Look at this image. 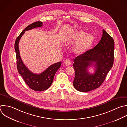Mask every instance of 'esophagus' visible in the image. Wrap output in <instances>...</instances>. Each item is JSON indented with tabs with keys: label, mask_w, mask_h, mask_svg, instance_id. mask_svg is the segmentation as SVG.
Listing matches in <instances>:
<instances>
[{
	"label": "esophagus",
	"mask_w": 127,
	"mask_h": 127,
	"mask_svg": "<svg viewBox=\"0 0 127 127\" xmlns=\"http://www.w3.org/2000/svg\"><path fill=\"white\" fill-rule=\"evenodd\" d=\"M64 64L66 65V66H69L71 64V61L69 59H67L64 62Z\"/></svg>",
	"instance_id": "esophagus-1"
}]
</instances>
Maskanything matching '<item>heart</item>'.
Instances as JSON below:
<instances>
[{
  "label": "heart",
  "mask_w": 127,
  "mask_h": 127,
  "mask_svg": "<svg viewBox=\"0 0 127 127\" xmlns=\"http://www.w3.org/2000/svg\"><path fill=\"white\" fill-rule=\"evenodd\" d=\"M81 40L74 47V51L78 54H82L85 52L93 44L95 37L91 34H87L82 30H77L70 34L67 37L70 42Z\"/></svg>",
  "instance_id": "b5f03b06"
}]
</instances>
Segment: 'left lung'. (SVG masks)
<instances>
[{
  "label": "left lung",
  "instance_id": "8db88e82",
  "mask_svg": "<svg viewBox=\"0 0 127 127\" xmlns=\"http://www.w3.org/2000/svg\"><path fill=\"white\" fill-rule=\"evenodd\" d=\"M114 46L113 39L103 29L99 43L74 59L75 77L73 85L77 90L88 92L98 88L103 83L113 65ZM91 65L95 68L94 74L88 71L87 68Z\"/></svg>",
  "mask_w": 127,
  "mask_h": 127
}]
</instances>
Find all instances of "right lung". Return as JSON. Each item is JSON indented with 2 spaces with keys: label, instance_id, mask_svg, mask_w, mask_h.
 I'll list each match as a JSON object with an SVG mask.
<instances>
[{
  "label": "right lung",
  "instance_id": "right-lung-1",
  "mask_svg": "<svg viewBox=\"0 0 127 127\" xmlns=\"http://www.w3.org/2000/svg\"><path fill=\"white\" fill-rule=\"evenodd\" d=\"M42 26L43 22L41 21H37L28 25L17 38L14 45L18 72L22 76L27 85L31 89L37 91L45 90L50 87L53 83L55 73L61 67L62 62H60L50 65L41 73H33L28 69L22 62L20 56L18 44L21 38L25 31L37 27H41Z\"/></svg>",
  "mask_w": 127,
  "mask_h": 127
}]
</instances>
